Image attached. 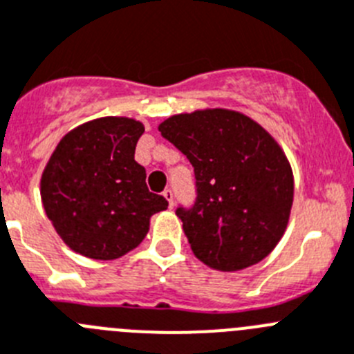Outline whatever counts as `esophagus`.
Returning a JSON list of instances; mask_svg holds the SVG:
<instances>
[{
	"instance_id": "34e87169",
	"label": "esophagus",
	"mask_w": 354,
	"mask_h": 354,
	"mask_svg": "<svg viewBox=\"0 0 354 354\" xmlns=\"http://www.w3.org/2000/svg\"><path fill=\"white\" fill-rule=\"evenodd\" d=\"M164 197H165V199H167V203H169V208H173V206H174L173 190H171V189H165V190H164Z\"/></svg>"
}]
</instances>
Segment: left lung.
Listing matches in <instances>:
<instances>
[{"mask_svg":"<svg viewBox=\"0 0 354 354\" xmlns=\"http://www.w3.org/2000/svg\"><path fill=\"white\" fill-rule=\"evenodd\" d=\"M194 167L196 203L176 209L194 256L238 272L272 252L292 206V171L259 123L227 109L176 114L158 125Z\"/></svg>","mask_w":354,"mask_h":354,"instance_id":"left-lung-1","label":"left lung"}]
</instances>
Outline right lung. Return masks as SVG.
Listing matches in <instances>:
<instances>
[{
    "label": "right lung",
    "instance_id": "add662e5",
    "mask_svg": "<svg viewBox=\"0 0 354 354\" xmlns=\"http://www.w3.org/2000/svg\"><path fill=\"white\" fill-rule=\"evenodd\" d=\"M145 132L132 118H98L70 130L40 180L44 209L74 252L111 261L148 234L149 218L167 208L149 192L146 169L133 160Z\"/></svg>",
    "mask_w": 354,
    "mask_h": 354
}]
</instances>
